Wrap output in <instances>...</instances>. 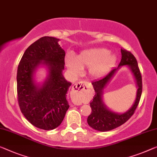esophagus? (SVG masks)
<instances>
[{"label":"esophagus","instance_id":"1","mask_svg":"<svg viewBox=\"0 0 157 157\" xmlns=\"http://www.w3.org/2000/svg\"><path fill=\"white\" fill-rule=\"evenodd\" d=\"M89 83L85 81H80L75 84L72 86V92L75 95L74 104L80 105L81 104V99L82 96L85 92V91L87 89Z\"/></svg>","mask_w":157,"mask_h":157}]
</instances>
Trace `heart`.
<instances>
[{
	"label": "heart",
	"instance_id": "b5f03b06",
	"mask_svg": "<svg viewBox=\"0 0 157 157\" xmlns=\"http://www.w3.org/2000/svg\"><path fill=\"white\" fill-rule=\"evenodd\" d=\"M116 56L104 48L86 49L75 58L71 54L65 58L66 66L73 74H79L84 67H89V73L92 78L103 75L113 66Z\"/></svg>",
	"mask_w": 157,
	"mask_h": 157
}]
</instances>
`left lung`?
<instances>
[{"mask_svg":"<svg viewBox=\"0 0 157 157\" xmlns=\"http://www.w3.org/2000/svg\"><path fill=\"white\" fill-rule=\"evenodd\" d=\"M121 60L118 67L112 69L106 75L97 80L93 81L92 84L95 91V95L90 102L92 113L87 118L88 125L96 130L106 132L116 128L125 123L135 113L141 97L142 91V75L140 73L136 58L132 53L124 48H121ZM123 65H127L131 69L136 81L138 91L136 99L133 106L125 113L118 114L109 110L102 101V96L105 86L109 82L117 71Z\"/></svg>","mask_w":157,"mask_h":157,"instance_id":"8db88e82","label":"left lung"}]
</instances>
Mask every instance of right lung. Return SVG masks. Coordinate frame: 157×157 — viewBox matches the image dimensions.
Listing matches in <instances>:
<instances>
[{"label": "right lung", "mask_w": 157, "mask_h": 157, "mask_svg": "<svg viewBox=\"0 0 157 157\" xmlns=\"http://www.w3.org/2000/svg\"><path fill=\"white\" fill-rule=\"evenodd\" d=\"M59 39L44 36L25 51L17 72L18 104L23 115L35 127L50 130L60 125L69 104L66 94L71 83L63 75L65 51ZM39 65L48 68V77L41 86L33 79Z\"/></svg>", "instance_id": "obj_1"}]
</instances>
